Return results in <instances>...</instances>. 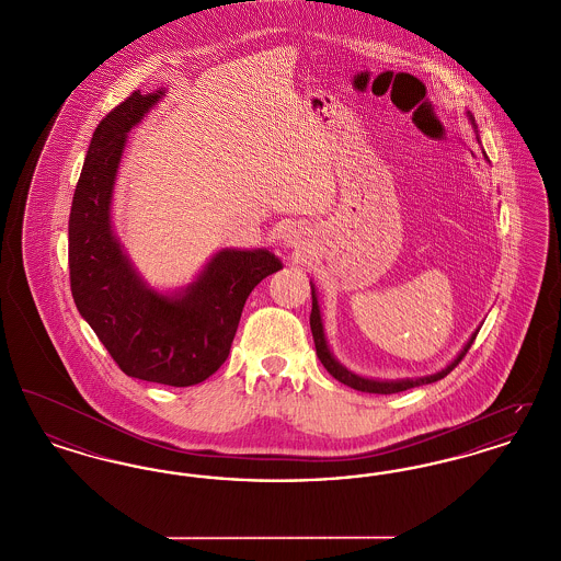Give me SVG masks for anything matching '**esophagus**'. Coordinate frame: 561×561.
<instances>
[{"label":"esophagus","mask_w":561,"mask_h":561,"mask_svg":"<svg viewBox=\"0 0 561 561\" xmlns=\"http://www.w3.org/2000/svg\"><path fill=\"white\" fill-rule=\"evenodd\" d=\"M298 240H300V231H298L296 227H288V229L284 231V241H286L288 245H294Z\"/></svg>","instance_id":"esophagus-1"}]
</instances>
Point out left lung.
Here are the masks:
<instances>
[{"mask_svg":"<svg viewBox=\"0 0 561 561\" xmlns=\"http://www.w3.org/2000/svg\"><path fill=\"white\" fill-rule=\"evenodd\" d=\"M469 119H471L473 128H478V126H476L473 115H469ZM483 156H485V153H483ZM485 158H488V156H485ZM311 296H313V309H311V318H309V321H311V332H313V341H316V351H318V357H320L323 368H325L328 373L332 374L339 382L347 385V387L355 389V391H364V393H380V396L400 393V391H405V389L421 387V385H428V382H435V380H439V378L448 376V374L453 373L454 368L458 366V362L467 355V351L471 348L473 341H476V336H478V332H480V330H476V332L471 334V339L467 341V345L462 347V351L456 355V359H454L453 364H450V366H446L442 373L431 374V376H421V378L374 380V378H366V376H359V374L351 373V370H347L343 364H339V362H336V357L332 355V351H330L328 343H325L323 323H321L320 305H318V294H316L313 284H311Z\"/></svg>","mask_w":561,"mask_h":561,"instance_id":"left-lung-1","label":"left lung"}]
</instances>
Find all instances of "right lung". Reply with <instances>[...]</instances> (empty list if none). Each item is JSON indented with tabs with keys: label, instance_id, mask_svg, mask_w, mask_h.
<instances>
[{
	"label": "right lung",
	"instance_id": "obj_1",
	"mask_svg": "<svg viewBox=\"0 0 561 561\" xmlns=\"http://www.w3.org/2000/svg\"><path fill=\"white\" fill-rule=\"evenodd\" d=\"M161 96L134 90L92 134L69 216V277L81 318L122 373L191 387L225 364L245 298L282 261L265 248H225L181 293L142 282L115 238L111 199L128 133Z\"/></svg>",
	"mask_w": 561,
	"mask_h": 561
}]
</instances>
